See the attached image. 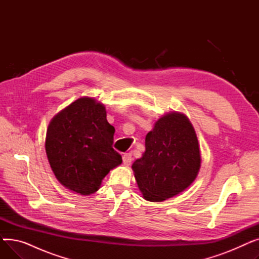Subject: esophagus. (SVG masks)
I'll list each match as a JSON object with an SVG mask.
<instances>
[{
    "instance_id": "obj_1",
    "label": "esophagus",
    "mask_w": 259,
    "mask_h": 259,
    "mask_svg": "<svg viewBox=\"0 0 259 259\" xmlns=\"http://www.w3.org/2000/svg\"><path fill=\"white\" fill-rule=\"evenodd\" d=\"M132 154L131 153H125L124 156H122V161H124L125 165H130L132 162Z\"/></svg>"
}]
</instances>
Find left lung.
Returning <instances> with one entry per match:
<instances>
[{"instance_id": "obj_1", "label": "left lung", "mask_w": 259, "mask_h": 259, "mask_svg": "<svg viewBox=\"0 0 259 259\" xmlns=\"http://www.w3.org/2000/svg\"><path fill=\"white\" fill-rule=\"evenodd\" d=\"M146 151L132 165L145 199L162 201L183 192L196 179L200 152L193 126L182 113L160 117L146 135Z\"/></svg>"}]
</instances>
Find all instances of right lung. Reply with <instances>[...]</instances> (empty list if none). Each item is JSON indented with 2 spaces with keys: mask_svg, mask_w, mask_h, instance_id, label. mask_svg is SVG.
I'll return each mask as SVG.
<instances>
[{
  "mask_svg": "<svg viewBox=\"0 0 259 259\" xmlns=\"http://www.w3.org/2000/svg\"><path fill=\"white\" fill-rule=\"evenodd\" d=\"M106 109L90 98H80L52 118L46 133V153L59 182L71 191H98L111 169L121 164L113 147L114 128Z\"/></svg>",
  "mask_w": 259,
  "mask_h": 259,
  "instance_id": "right-lung-1",
  "label": "right lung"
}]
</instances>
